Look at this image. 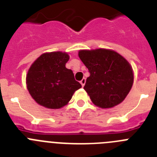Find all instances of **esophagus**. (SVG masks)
<instances>
[{
	"instance_id": "esophagus-1",
	"label": "esophagus",
	"mask_w": 157,
	"mask_h": 157,
	"mask_svg": "<svg viewBox=\"0 0 157 157\" xmlns=\"http://www.w3.org/2000/svg\"><path fill=\"white\" fill-rule=\"evenodd\" d=\"M80 83H81L82 86V87L84 86V85H85V83H86V78H83L80 81Z\"/></svg>"
}]
</instances>
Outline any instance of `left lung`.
Here are the masks:
<instances>
[{"label": "left lung", "mask_w": 157, "mask_h": 157, "mask_svg": "<svg viewBox=\"0 0 157 157\" xmlns=\"http://www.w3.org/2000/svg\"><path fill=\"white\" fill-rule=\"evenodd\" d=\"M78 56L88 68L84 90L96 106L110 109L125 99L134 82L131 65L114 50H80Z\"/></svg>", "instance_id": "obj_1"}]
</instances>
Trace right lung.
Returning a JSON list of instances; mask_svg holds the SVG:
<instances>
[{
	"label": "right lung",
	"instance_id": "add662e5",
	"mask_svg": "<svg viewBox=\"0 0 157 157\" xmlns=\"http://www.w3.org/2000/svg\"><path fill=\"white\" fill-rule=\"evenodd\" d=\"M67 52H51L41 54L32 63L26 78L27 87L38 105L50 109L65 106L77 90L82 87L75 81Z\"/></svg>",
	"mask_w": 157,
	"mask_h": 157
}]
</instances>
